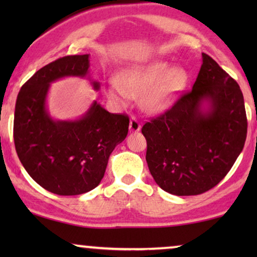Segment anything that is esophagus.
Here are the masks:
<instances>
[{
    "label": "esophagus",
    "mask_w": 257,
    "mask_h": 257,
    "mask_svg": "<svg viewBox=\"0 0 257 257\" xmlns=\"http://www.w3.org/2000/svg\"><path fill=\"white\" fill-rule=\"evenodd\" d=\"M140 128H142V125H140L138 119L136 117H131V119H130V131L138 132L140 131Z\"/></svg>",
    "instance_id": "34e87169"
}]
</instances>
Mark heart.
Masks as SVG:
<instances>
[{"label": "heart", "instance_id": "1", "mask_svg": "<svg viewBox=\"0 0 257 257\" xmlns=\"http://www.w3.org/2000/svg\"><path fill=\"white\" fill-rule=\"evenodd\" d=\"M187 83V72L182 68H171L165 61H151L130 66L118 73L117 82L108 86L110 97L119 101L140 96L146 111L158 113L175 103Z\"/></svg>", "mask_w": 257, "mask_h": 257}]
</instances>
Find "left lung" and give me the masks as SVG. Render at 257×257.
Masks as SVG:
<instances>
[{
  "mask_svg": "<svg viewBox=\"0 0 257 257\" xmlns=\"http://www.w3.org/2000/svg\"><path fill=\"white\" fill-rule=\"evenodd\" d=\"M146 161L154 181L173 195H198L230 171L247 138L238 84L208 55L192 90L147 121Z\"/></svg>",
  "mask_w": 257,
  "mask_h": 257,
  "instance_id": "obj_1",
  "label": "left lung"
}]
</instances>
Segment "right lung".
I'll use <instances>...</instances> for the list:
<instances>
[{
    "label": "right lung",
    "mask_w": 257,
    "mask_h": 257,
    "mask_svg": "<svg viewBox=\"0 0 257 257\" xmlns=\"http://www.w3.org/2000/svg\"><path fill=\"white\" fill-rule=\"evenodd\" d=\"M90 55L56 59L21 87L14 117L15 149L28 174L47 191L79 195L100 184L108 158L126 138L130 119L96 100L76 120H55L47 107L50 84L64 77L87 76ZM99 90V82L92 80Z\"/></svg>",
    "instance_id": "1"
}]
</instances>
